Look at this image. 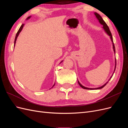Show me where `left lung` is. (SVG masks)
Instances as JSON below:
<instances>
[{
	"label": "left lung",
	"instance_id": "left-lung-1",
	"mask_svg": "<svg viewBox=\"0 0 128 128\" xmlns=\"http://www.w3.org/2000/svg\"><path fill=\"white\" fill-rule=\"evenodd\" d=\"M94 15H96V18H97L98 20H99V22H100V24L103 26V28H104V31H105V32L107 34H108V35H109V36H110L111 41H112V44H113V50H114V53H115V46H114V42H113V37H112V34H111V32H110V31L109 28H108V26L107 25V24H106V22L104 21V20L102 19V16H100V15L99 14H98L97 13H96V12H94ZM116 66V59H115V69H114V72H115V70ZM114 72H113V75H112V76L110 77V78L109 79V80H108V81H109V80H110V78H112V76H113V74H114ZM108 82H107L106 83H105L104 85H103L102 86H100V87H99V88H86V87H85V86H83L79 82L78 80V84L80 85V86L81 88H83L87 89V90H97V89H100V88H104V86H105L107 84V83L108 82Z\"/></svg>",
	"mask_w": 128,
	"mask_h": 128
}]
</instances>
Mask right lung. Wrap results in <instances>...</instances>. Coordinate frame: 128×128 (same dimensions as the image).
I'll use <instances>...</instances> for the list:
<instances>
[{"label": "right lung", "instance_id": "1", "mask_svg": "<svg viewBox=\"0 0 128 128\" xmlns=\"http://www.w3.org/2000/svg\"><path fill=\"white\" fill-rule=\"evenodd\" d=\"M30 16H29V17H28V18H26V20H28L29 18H30ZM24 24H22V25H21V26H20V29H18V32H17V34H16V36H15V40H14V46H15V43H16V39H17V37H18V34H20V32H21V30H22V28H23V27H24ZM61 62H62V61H61ZM54 85H55V84L53 85V86H54Z\"/></svg>", "mask_w": 128, "mask_h": 128}]
</instances>
